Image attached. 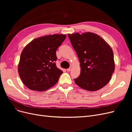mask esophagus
Returning a JSON list of instances; mask_svg holds the SVG:
<instances>
[{
  "label": "esophagus",
  "instance_id": "1",
  "mask_svg": "<svg viewBox=\"0 0 132 132\" xmlns=\"http://www.w3.org/2000/svg\"><path fill=\"white\" fill-rule=\"evenodd\" d=\"M71 67H70V68H68L67 69V71H70L71 70Z\"/></svg>",
  "mask_w": 132,
  "mask_h": 132
}]
</instances>
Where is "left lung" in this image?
<instances>
[{"instance_id": "1", "label": "left lung", "mask_w": 132, "mask_h": 132, "mask_svg": "<svg viewBox=\"0 0 132 132\" xmlns=\"http://www.w3.org/2000/svg\"><path fill=\"white\" fill-rule=\"evenodd\" d=\"M70 41L80 63L81 72L74 79L86 90L97 91L109 82L114 70L112 50L97 34L85 32L68 34Z\"/></svg>"}]
</instances>
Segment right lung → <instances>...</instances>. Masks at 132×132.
<instances>
[{"mask_svg":"<svg viewBox=\"0 0 132 132\" xmlns=\"http://www.w3.org/2000/svg\"><path fill=\"white\" fill-rule=\"evenodd\" d=\"M66 38L54 34L36 38L23 48L18 72L24 85L31 90L42 91L56 84L63 71L56 67V51Z\"/></svg>","mask_w":132,"mask_h":132,"instance_id":"obj_1","label":"right lung"}]
</instances>
